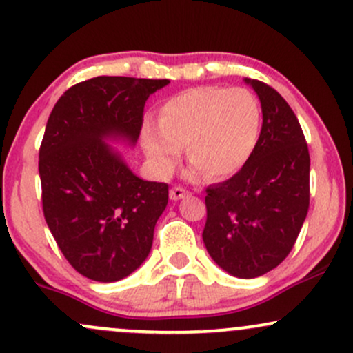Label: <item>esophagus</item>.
Returning <instances> with one entry per match:
<instances>
[{"label": "esophagus", "mask_w": 353, "mask_h": 353, "mask_svg": "<svg viewBox=\"0 0 353 353\" xmlns=\"http://www.w3.org/2000/svg\"><path fill=\"white\" fill-rule=\"evenodd\" d=\"M189 194H191V192H189L188 189L181 188V185H176V188L170 189V192H169L170 199L172 201H179V199H183V197H188Z\"/></svg>", "instance_id": "1"}]
</instances>
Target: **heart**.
Instances as JSON below:
<instances>
[{"label": "heart", "mask_w": 353, "mask_h": 353, "mask_svg": "<svg viewBox=\"0 0 353 353\" xmlns=\"http://www.w3.org/2000/svg\"><path fill=\"white\" fill-rule=\"evenodd\" d=\"M157 125L144 123L142 145L159 172H169L185 149L189 164L206 179L219 181L250 157L258 139L259 107L246 88H191L162 103Z\"/></svg>", "instance_id": "heart-1"}]
</instances>
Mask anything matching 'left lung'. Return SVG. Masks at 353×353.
Wrapping results in <instances>:
<instances>
[{"mask_svg":"<svg viewBox=\"0 0 353 353\" xmlns=\"http://www.w3.org/2000/svg\"><path fill=\"white\" fill-rule=\"evenodd\" d=\"M261 102L253 152L224 183L206 189L204 245L238 278H256L288 256L310 206V154L295 112L270 85L246 79Z\"/></svg>","mask_w":353,"mask_h":353,"instance_id":"obj_1","label":"left lung"}]
</instances>
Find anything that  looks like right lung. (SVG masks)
I'll return each instance as SVG.
<instances>
[{
    "label": "right lung",
    "instance_id": "add662e5",
    "mask_svg": "<svg viewBox=\"0 0 353 353\" xmlns=\"http://www.w3.org/2000/svg\"><path fill=\"white\" fill-rule=\"evenodd\" d=\"M169 80L95 77L50 114L38 170L45 221L67 261L94 281L129 276L152 248L169 185L141 179L105 139L135 144L150 94Z\"/></svg>",
    "mask_w": 353,
    "mask_h": 353
}]
</instances>
